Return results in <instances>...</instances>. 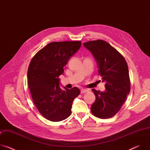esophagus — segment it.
<instances>
[{
  "label": "esophagus",
  "mask_w": 150,
  "mask_h": 150,
  "mask_svg": "<svg viewBox=\"0 0 150 150\" xmlns=\"http://www.w3.org/2000/svg\"><path fill=\"white\" fill-rule=\"evenodd\" d=\"M88 91V90L87 89H82L81 90V93H87Z\"/></svg>",
  "instance_id": "obj_1"
}]
</instances>
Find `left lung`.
<instances>
[{
	"instance_id": "1",
	"label": "left lung",
	"mask_w": 150,
	"mask_h": 150,
	"mask_svg": "<svg viewBox=\"0 0 150 150\" xmlns=\"http://www.w3.org/2000/svg\"><path fill=\"white\" fill-rule=\"evenodd\" d=\"M95 59L98 74L104 82V91H92L96 100L91 107L92 113L100 118L114 116L120 109L130 91V80L127 63L108 42L101 40L83 43Z\"/></svg>"
}]
</instances>
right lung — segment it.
<instances>
[{
	"instance_id": "1",
	"label": "right lung",
	"mask_w": 150,
	"mask_h": 150,
	"mask_svg": "<svg viewBox=\"0 0 150 150\" xmlns=\"http://www.w3.org/2000/svg\"><path fill=\"white\" fill-rule=\"evenodd\" d=\"M81 45L80 41L50 42L35 54L30 63L27 76L33 100L39 112L50 121L68 118L73 101L80 93L77 87L62 89L59 76Z\"/></svg>"
}]
</instances>
